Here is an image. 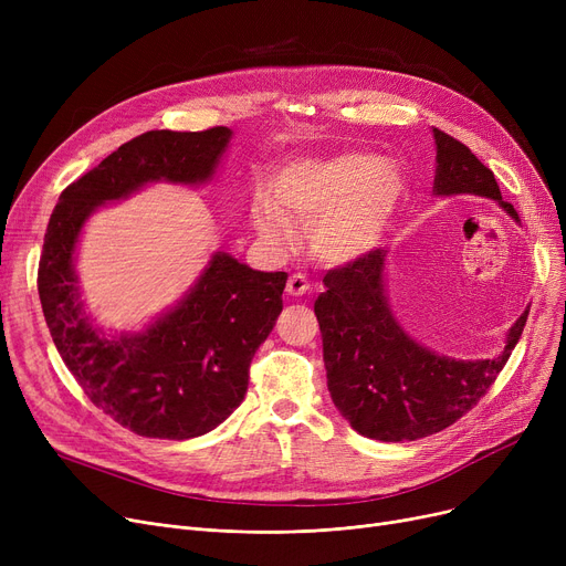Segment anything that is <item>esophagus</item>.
Masks as SVG:
<instances>
[{
	"label": "esophagus",
	"mask_w": 566,
	"mask_h": 566,
	"mask_svg": "<svg viewBox=\"0 0 566 566\" xmlns=\"http://www.w3.org/2000/svg\"><path fill=\"white\" fill-rule=\"evenodd\" d=\"M307 291H310V282H307L305 275L295 273V275L289 277V282H286V293L289 295H295V298H298V295H305Z\"/></svg>",
	"instance_id": "34e87169"
}]
</instances>
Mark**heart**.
I'll return each mask as SVG.
<instances>
[{
    "label": "heart",
    "instance_id": "b5f03b06",
    "mask_svg": "<svg viewBox=\"0 0 566 566\" xmlns=\"http://www.w3.org/2000/svg\"><path fill=\"white\" fill-rule=\"evenodd\" d=\"M406 197V174L395 163L346 151L286 163L271 181V199L252 206V224L263 241L286 250L295 229L307 224L310 250L331 265L369 254Z\"/></svg>",
    "mask_w": 566,
    "mask_h": 566
}]
</instances>
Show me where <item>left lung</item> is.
Returning a JSON list of instances; mask_svg holds the SVG:
<instances>
[{"mask_svg": "<svg viewBox=\"0 0 566 566\" xmlns=\"http://www.w3.org/2000/svg\"><path fill=\"white\" fill-rule=\"evenodd\" d=\"M436 195H480L497 201L516 222L495 176L465 144L433 128ZM385 256L371 250L323 277L314 303L323 337L328 390L348 424L374 440L401 442L438 433L478 403L507 365L527 312L512 325L504 348L491 360H454L403 333L385 293Z\"/></svg>", "mask_w": 566, "mask_h": 566, "instance_id": "8db88e82", "label": "left lung"}]
</instances>
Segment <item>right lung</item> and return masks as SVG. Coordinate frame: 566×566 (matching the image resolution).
Wrapping results in <instances>:
<instances>
[{
	"label": "right lung",
	"mask_w": 566,
	"mask_h": 566,
	"mask_svg": "<svg viewBox=\"0 0 566 566\" xmlns=\"http://www.w3.org/2000/svg\"><path fill=\"white\" fill-rule=\"evenodd\" d=\"M231 130H148L80 176L59 197L39 261V295L52 342L96 408L146 438L188 440L241 406L250 363L282 312L286 273H261L216 252L199 280L146 331L107 337L82 310L80 231L105 201L158 181H211Z\"/></svg>",
	"instance_id": "add662e5"
}]
</instances>
